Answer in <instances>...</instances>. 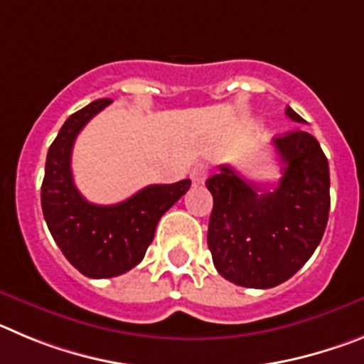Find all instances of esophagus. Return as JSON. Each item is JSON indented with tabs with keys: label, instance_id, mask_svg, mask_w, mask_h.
<instances>
[{
	"label": "esophagus",
	"instance_id": "obj_1",
	"mask_svg": "<svg viewBox=\"0 0 364 364\" xmlns=\"http://www.w3.org/2000/svg\"><path fill=\"white\" fill-rule=\"evenodd\" d=\"M208 166L205 164H197V166L191 169V182L193 184H204L205 178H208Z\"/></svg>",
	"mask_w": 364,
	"mask_h": 364
}]
</instances>
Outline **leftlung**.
<instances>
[{
  "label": "left lung",
  "instance_id": "left-lung-1",
  "mask_svg": "<svg viewBox=\"0 0 364 364\" xmlns=\"http://www.w3.org/2000/svg\"><path fill=\"white\" fill-rule=\"evenodd\" d=\"M286 114L304 124L291 107ZM282 178L273 191L230 166L205 180L213 195L208 228L213 264L244 288H273L294 277L319 246L330 211V169L319 142L295 129L273 140Z\"/></svg>",
  "mask_w": 364,
  "mask_h": 364
}]
</instances>
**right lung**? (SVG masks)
<instances>
[{
  "mask_svg": "<svg viewBox=\"0 0 364 364\" xmlns=\"http://www.w3.org/2000/svg\"><path fill=\"white\" fill-rule=\"evenodd\" d=\"M111 104L96 100L67 118L50 144L41 184V210L53 239L74 268L91 279L117 277L146 255L156 224L191 186L153 184L114 205L87 202L74 186L70 154L74 140L95 114Z\"/></svg>",
  "mask_w": 364,
  "mask_h": 364,
  "instance_id": "add662e5",
  "label": "right lung"
}]
</instances>
